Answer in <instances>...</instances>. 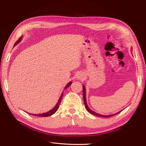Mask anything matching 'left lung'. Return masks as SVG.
<instances>
[{
    "instance_id": "8db88e82",
    "label": "left lung",
    "mask_w": 146,
    "mask_h": 146,
    "mask_svg": "<svg viewBox=\"0 0 146 146\" xmlns=\"http://www.w3.org/2000/svg\"><path fill=\"white\" fill-rule=\"evenodd\" d=\"M85 92H86V90H85V86H83V100H84V104H85V107H86V110H88V111H89L90 113H91V114H94V115H95V116H99V117H111V116H114V115H115V114H118L119 113H120V112H119V113H116L115 114H111V115H101V114H98V113H95V112H94V111H92L91 110H90V108L88 107V106L87 105V104H86V93H85Z\"/></svg>"
}]
</instances>
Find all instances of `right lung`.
Segmentation results:
<instances>
[{
    "instance_id": "obj_1",
    "label": "right lung",
    "mask_w": 146,
    "mask_h": 146,
    "mask_svg": "<svg viewBox=\"0 0 146 146\" xmlns=\"http://www.w3.org/2000/svg\"><path fill=\"white\" fill-rule=\"evenodd\" d=\"M21 39H22V36L20 37V38H19L18 40H17V41L15 42L14 46H15L17 44H18V43L21 41ZM71 83H72V82H70L68 84V85L65 86L64 89H67V88H68L70 85H71ZM63 96V93L62 92V93H61V94L60 98V99H59V100H58V102H57L56 105L55 106V107H54V108L52 109L51 110H50L49 111H48V112H47V113H42V114H33V115H34V116H38V117H48V116H50L52 115V114H54L57 111V110H58V108H59V106H60V103H61V99H62Z\"/></svg>"
}]
</instances>
